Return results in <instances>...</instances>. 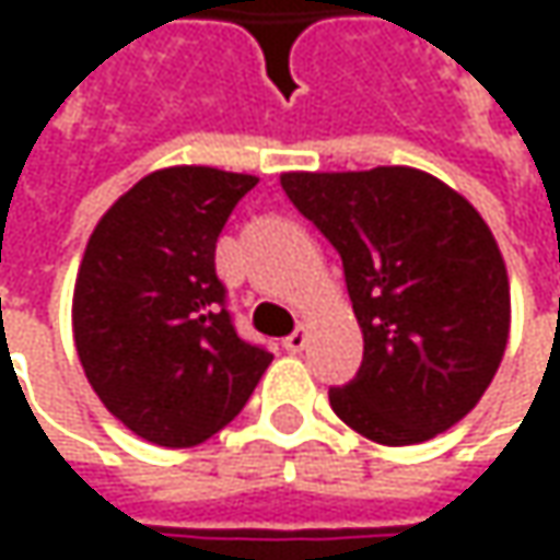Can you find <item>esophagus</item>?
<instances>
[{"label": "esophagus", "mask_w": 560, "mask_h": 560, "mask_svg": "<svg viewBox=\"0 0 560 560\" xmlns=\"http://www.w3.org/2000/svg\"><path fill=\"white\" fill-rule=\"evenodd\" d=\"M305 346H308V334H305V330H295V334H290L287 339H283V349L292 352V355H295V352H302Z\"/></svg>", "instance_id": "obj_1"}]
</instances>
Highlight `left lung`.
I'll return each mask as SVG.
<instances>
[{"label":"left lung","instance_id":"8db88e82","mask_svg":"<svg viewBox=\"0 0 560 560\" xmlns=\"http://www.w3.org/2000/svg\"><path fill=\"white\" fill-rule=\"evenodd\" d=\"M339 252L364 336L358 376L330 389L342 423L380 445L440 436L483 398L511 330L505 258L480 211L418 167L280 177Z\"/></svg>","mask_w":560,"mask_h":560}]
</instances>
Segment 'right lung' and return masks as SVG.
Here are the masks:
<instances>
[{
  "label": "right lung",
  "instance_id": "right-lung-1",
  "mask_svg": "<svg viewBox=\"0 0 560 560\" xmlns=\"http://www.w3.org/2000/svg\"><path fill=\"white\" fill-rule=\"evenodd\" d=\"M255 184L205 164L152 171L86 243L71 305L77 355L102 405L140 440H211L273 361L240 339L214 273L218 236Z\"/></svg>",
  "mask_w": 560,
  "mask_h": 560
}]
</instances>
